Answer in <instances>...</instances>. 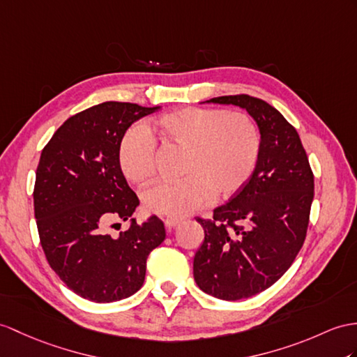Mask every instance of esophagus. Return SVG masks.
<instances>
[{
  "label": "esophagus",
  "instance_id": "esophagus-1",
  "mask_svg": "<svg viewBox=\"0 0 357 357\" xmlns=\"http://www.w3.org/2000/svg\"><path fill=\"white\" fill-rule=\"evenodd\" d=\"M180 222H181V218H178V216H168V218L165 220V225H167V229H174Z\"/></svg>",
  "mask_w": 357,
  "mask_h": 357
}]
</instances>
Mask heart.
<instances>
[{
	"label": "heart",
	"mask_w": 357,
	"mask_h": 357,
	"mask_svg": "<svg viewBox=\"0 0 357 357\" xmlns=\"http://www.w3.org/2000/svg\"><path fill=\"white\" fill-rule=\"evenodd\" d=\"M154 130L165 144L186 150L180 181H160L144 192L150 212L189 215L215 199H227L247 183L260 153V132L248 113L183 107L159 116ZM155 141L144 127L121 139L118 160L127 180L145 185L155 172Z\"/></svg>",
	"instance_id": "b5f03b06"
}]
</instances>
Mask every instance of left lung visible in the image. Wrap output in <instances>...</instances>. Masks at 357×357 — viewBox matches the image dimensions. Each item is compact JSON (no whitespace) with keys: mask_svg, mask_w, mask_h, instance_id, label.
Segmentation results:
<instances>
[{"mask_svg":"<svg viewBox=\"0 0 357 357\" xmlns=\"http://www.w3.org/2000/svg\"><path fill=\"white\" fill-rule=\"evenodd\" d=\"M245 109L260 130L247 183L212 220L197 218L204 241L194 257L199 289L221 300L248 298L288 271L306 239L314 172L297 130L266 101L247 93L212 98Z\"/></svg>","mask_w":357,"mask_h":357,"instance_id":"8db88e82","label":"left lung"}]
</instances>
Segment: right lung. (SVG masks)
Instances as JSON below:
<instances>
[{"label":"right lung","instance_id":"1","mask_svg":"<svg viewBox=\"0 0 357 357\" xmlns=\"http://www.w3.org/2000/svg\"><path fill=\"white\" fill-rule=\"evenodd\" d=\"M159 107L106 101L68 118L43 146L33 199L39 239L50 266L69 289L112 303L141 289L146 257L165 239L158 216L119 238L102 233L127 221L139 204L119 167L121 139L135 121Z\"/></svg>","mask_w":357,"mask_h":357}]
</instances>
